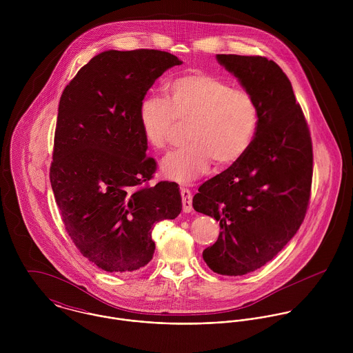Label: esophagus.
I'll list each match as a JSON object with an SVG mask.
<instances>
[{
    "mask_svg": "<svg viewBox=\"0 0 353 353\" xmlns=\"http://www.w3.org/2000/svg\"><path fill=\"white\" fill-rule=\"evenodd\" d=\"M181 196H182V205H183V212L185 213H189L193 210V196H192V192L186 188H181Z\"/></svg>",
    "mask_w": 353,
    "mask_h": 353,
    "instance_id": "34e87169",
    "label": "esophagus"
}]
</instances>
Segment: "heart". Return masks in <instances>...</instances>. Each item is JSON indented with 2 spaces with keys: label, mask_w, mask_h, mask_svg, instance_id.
Instances as JSON below:
<instances>
[{
  "label": "heart",
  "mask_w": 353,
  "mask_h": 353,
  "mask_svg": "<svg viewBox=\"0 0 353 353\" xmlns=\"http://www.w3.org/2000/svg\"><path fill=\"white\" fill-rule=\"evenodd\" d=\"M147 144L163 151L174 143L179 125H189L188 145L163 160V174L192 182L213 165L225 168L252 147L259 126V105L250 91L213 73L194 70L165 85V101L147 98L140 105Z\"/></svg>",
  "instance_id": "1"
}]
</instances>
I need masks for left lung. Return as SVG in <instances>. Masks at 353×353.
I'll list each match as a JSON object with an SVG mask.
<instances>
[{
  "label": "left lung",
  "mask_w": 353,
  "mask_h": 353,
  "mask_svg": "<svg viewBox=\"0 0 353 353\" xmlns=\"http://www.w3.org/2000/svg\"><path fill=\"white\" fill-rule=\"evenodd\" d=\"M259 105L252 147L203 182L197 212L220 221L214 245L202 252L217 274L243 276L273 259L305 217L312 182V141L302 107L283 69L261 55L219 54Z\"/></svg>",
  "instance_id": "8db88e82"
}]
</instances>
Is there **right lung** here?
I'll return each instance as SVG.
<instances>
[{"instance_id":"obj_1","label":"right lung","mask_w":353,"mask_h":353,"mask_svg":"<svg viewBox=\"0 0 353 353\" xmlns=\"http://www.w3.org/2000/svg\"><path fill=\"white\" fill-rule=\"evenodd\" d=\"M181 63L167 51H104L61 95L50 165L54 199L77 250L105 272L144 268L154 252V224L182 210L176 183L150 186L157 164L145 154L139 117L154 80Z\"/></svg>"}]
</instances>
